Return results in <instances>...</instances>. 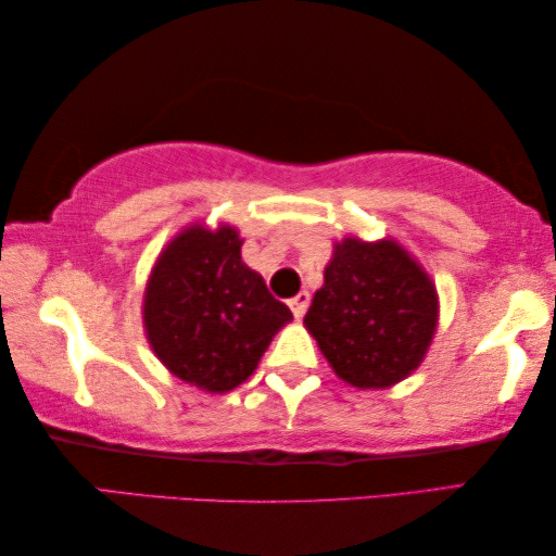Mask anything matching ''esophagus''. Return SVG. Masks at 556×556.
<instances>
[{
	"label": "esophagus",
	"instance_id": "1",
	"mask_svg": "<svg viewBox=\"0 0 556 556\" xmlns=\"http://www.w3.org/2000/svg\"><path fill=\"white\" fill-rule=\"evenodd\" d=\"M307 303H311V293H307V290H301V293H298L295 298H290V301H288L290 311H293L295 318H303L305 311H307Z\"/></svg>",
	"mask_w": 556,
	"mask_h": 556
}]
</instances>
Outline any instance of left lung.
Listing matches in <instances>:
<instances>
[{
    "label": "left lung",
    "instance_id": "8db88e82",
    "mask_svg": "<svg viewBox=\"0 0 556 556\" xmlns=\"http://www.w3.org/2000/svg\"><path fill=\"white\" fill-rule=\"evenodd\" d=\"M438 320V288L415 255L395 238L345 236L332 245L303 326L340 380L386 390L420 367Z\"/></svg>",
    "mask_w": 556,
    "mask_h": 556
}]
</instances>
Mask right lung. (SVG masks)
<instances>
[{
    "label": "right lung",
    "instance_id": "1",
    "mask_svg": "<svg viewBox=\"0 0 556 556\" xmlns=\"http://www.w3.org/2000/svg\"><path fill=\"white\" fill-rule=\"evenodd\" d=\"M236 226H186L153 263L143 290V330L170 375L228 392L258 367L276 332L293 320L241 258Z\"/></svg>",
    "mask_w": 556,
    "mask_h": 556
}]
</instances>
